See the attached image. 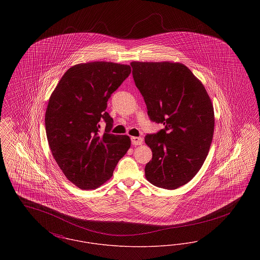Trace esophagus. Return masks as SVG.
Segmentation results:
<instances>
[{"mask_svg":"<svg viewBox=\"0 0 260 260\" xmlns=\"http://www.w3.org/2000/svg\"><path fill=\"white\" fill-rule=\"evenodd\" d=\"M132 143L133 145H141L143 143V139L141 137H137V136H133L132 137Z\"/></svg>","mask_w":260,"mask_h":260,"instance_id":"esophagus-1","label":"esophagus"}]
</instances>
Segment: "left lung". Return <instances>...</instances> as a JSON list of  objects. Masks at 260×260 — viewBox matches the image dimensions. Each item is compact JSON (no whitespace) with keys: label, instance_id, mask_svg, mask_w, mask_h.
Returning a JSON list of instances; mask_svg holds the SVG:
<instances>
[{"label":"left lung","instance_id":"obj_1","mask_svg":"<svg viewBox=\"0 0 260 260\" xmlns=\"http://www.w3.org/2000/svg\"><path fill=\"white\" fill-rule=\"evenodd\" d=\"M131 66L150 120L165 125L145 137L153 154L145 177L153 185L176 189L197 174L210 151L214 131L211 100L182 63L133 61Z\"/></svg>","mask_w":260,"mask_h":260}]
</instances>
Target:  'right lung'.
Instances as JSON below:
<instances>
[{
  "label": "right lung",
  "instance_id": "1",
  "mask_svg": "<svg viewBox=\"0 0 260 260\" xmlns=\"http://www.w3.org/2000/svg\"><path fill=\"white\" fill-rule=\"evenodd\" d=\"M131 72L129 65L114 62L76 64L50 95L45 116L49 146L62 173L80 189H96L109 180L131 147L129 136L109 133L113 119L105 111ZM100 119L107 123L103 134Z\"/></svg>",
  "mask_w": 260,
  "mask_h": 260
}]
</instances>
